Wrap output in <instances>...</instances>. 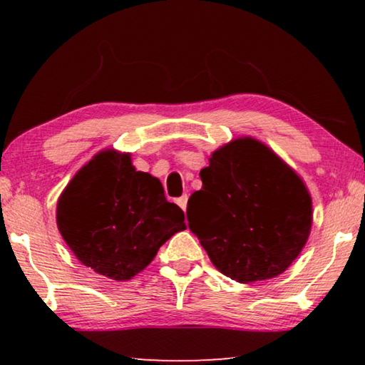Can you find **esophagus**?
<instances>
[{
    "label": "esophagus",
    "instance_id": "34e87169",
    "mask_svg": "<svg viewBox=\"0 0 365 365\" xmlns=\"http://www.w3.org/2000/svg\"><path fill=\"white\" fill-rule=\"evenodd\" d=\"M187 201H188V196H187V195L177 197V205L180 206V207L183 209V211H185V209H187Z\"/></svg>",
    "mask_w": 365,
    "mask_h": 365
}]
</instances>
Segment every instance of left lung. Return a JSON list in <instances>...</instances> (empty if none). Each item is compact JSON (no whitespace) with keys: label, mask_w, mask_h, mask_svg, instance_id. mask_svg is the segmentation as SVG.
Listing matches in <instances>:
<instances>
[{"label":"left lung","mask_w":365,"mask_h":365,"mask_svg":"<svg viewBox=\"0 0 365 365\" xmlns=\"http://www.w3.org/2000/svg\"><path fill=\"white\" fill-rule=\"evenodd\" d=\"M200 177L202 188L190 196L187 219L215 267L240 283L287 270L312 225L301 178L252 138L215 151Z\"/></svg>","instance_id":"left-lung-1"}]
</instances>
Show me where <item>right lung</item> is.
<instances>
[{"label": "right lung", "mask_w": 365, "mask_h": 365, "mask_svg": "<svg viewBox=\"0 0 365 365\" xmlns=\"http://www.w3.org/2000/svg\"><path fill=\"white\" fill-rule=\"evenodd\" d=\"M56 219L78 261L113 280H130L187 228L158 178L137 172L128 154L113 150L77 172L59 197Z\"/></svg>", "instance_id": "right-lung-1"}]
</instances>
